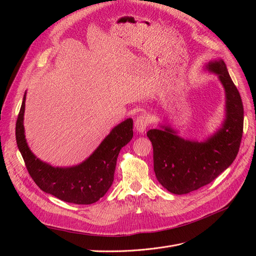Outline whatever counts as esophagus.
<instances>
[{
  "mask_svg": "<svg viewBox=\"0 0 256 256\" xmlns=\"http://www.w3.org/2000/svg\"><path fill=\"white\" fill-rule=\"evenodd\" d=\"M150 117L147 116L146 114L142 113L139 116H137V118L135 120V128L139 132H144L146 130L147 126H150Z\"/></svg>",
  "mask_w": 256,
  "mask_h": 256,
  "instance_id": "1",
  "label": "esophagus"
}]
</instances>
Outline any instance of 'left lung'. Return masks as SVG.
Masks as SVG:
<instances>
[{
	"label": "left lung",
	"mask_w": 256,
	"mask_h": 256,
	"mask_svg": "<svg viewBox=\"0 0 256 256\" xmlns=\"http://www.w3.org/2000/svg\"><path fill=\"white\" fill-rule=\"evenodd\" d=\"M217 74L226 92L225 122L206 142L184 140L173 130H150L154 169L158 182L173 194H186L212 182L230 167L240 145L244 108L240 92L222 60L208 64Z\"/></svg>",
	"instance_id": "obj_1"
}]
</instances>
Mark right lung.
<instances>
[{
    "instance_id": "right-lung-1",
    "label": "right lung",
    "mask_w": 256,
    "mask_h": 256,
    "mask_svg": "<svg viewBox=\"0 0 256 256\" xmlns=\"http://www.w3.org/2000/svg\"><path fill=\"white\" fill-rule=\"evenodd\" d=\"M24 100L16 120V138L30 176L44 192L74 204H91L102 198L114 180L120 150L132 138V119L115 126L84 163L70 168H55L38 160L24 139Z\"/></svg>"
}]
</instances>
